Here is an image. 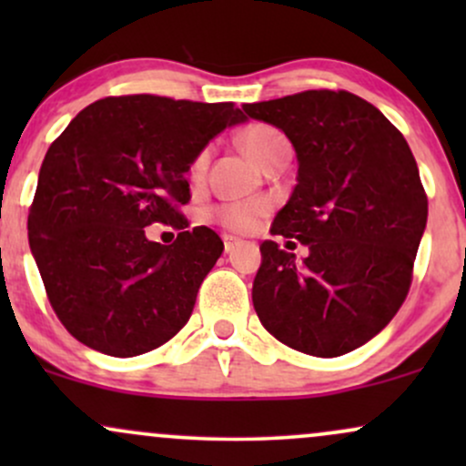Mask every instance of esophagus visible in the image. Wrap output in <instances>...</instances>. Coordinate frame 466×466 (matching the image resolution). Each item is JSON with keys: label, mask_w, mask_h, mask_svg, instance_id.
<instances>
[{"label": "esophagus", "mask_w": 466, "mask_h": 466, "mask_svg": "<svg viewBox=\"0 0 466 466\" xmlns=\"http://www.w3.org/2000/svg\"><path fill=\"white\" fill-rule=\"evenodd\" d=\"M240 243V240L237 237H229V234H223V248H226V254H229V251H234V248Z\"/></svg>", "instance_id": "obj_1"}]
</instances>
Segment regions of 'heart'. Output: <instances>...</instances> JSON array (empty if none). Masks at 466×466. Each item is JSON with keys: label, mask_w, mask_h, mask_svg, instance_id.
<instances>
[{"label": "heart", "mask_w": 466, "mask_h": 466, "mask_svg": "<svg viewBox=\"0 0 466 466\" xmlns=\"http://www.w3.org/2000/svg\"><path fill=\"white\" fill-rule=\"evenodd\" d=\"M240 142H243V147L248 148V153L254 155L260 164H265L267 159L278 151V148L289 144L287 137L269 125L248 127V129L240 133ZM210 157H212V147H203L201 151L192 157V162L188 166V177L192 181H201L206 177ZM267 210H269V203L265 199L229 201L215 208V210H212V218H215L218 226L229 229V232H249V229L267 215Z\"/></svg>", "instance_id": "1"}]
</instances>
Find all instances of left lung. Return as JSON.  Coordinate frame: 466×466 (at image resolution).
<instances>
[{
  "label": "left lung",
  "mask_w": 466,
  "mask_h": 466,
  "mask_svg": "<svg viewBox=\"0 0 466 466\" xmlns=\"http://www.w3.org/2000/svg\"><path fill=\"white\" fill-rule=\"evenodd\" d=\"M285 131L298 184L271 234L309 256L260 245L251 300L263 326L313 357H339L386 329L408 298L427 195L403 133L344 89H309L243 106Z\"/></svg>",
  "instance_id": "8db88e82"
}]
</instances>
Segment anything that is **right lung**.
I'll use <instances>...</instances> for the list:
<instances>
[{"label": "right lung", "instance_id": "right-lung-1", "mask_svg": "<svg viewBox=\"0 0 466 466\" xmlns=\"http://www.w3.org/2000/svg\"><path fill=\"white\" fill-rule=\"evenodd\" d=\"M234 103L109 96L85 106L47 148L28 238L47 300L67 333L111 357L166 344L188 322L223 251L215 229H188V166L226 127ZM182 232L153 244L143 228Z\"/></svg>", "mask_w": 466, "mask_h": 466}]
</instances>
